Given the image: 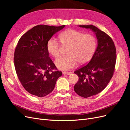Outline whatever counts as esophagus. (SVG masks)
Instances as JSON below:
<instances>
[{"instance_id":"esophagus-1","label":"esophagus","mask_w":130,"mask_h":130,"mask_svg":"<svg viewBox=\"0 0 130 130\" xmlns=\"http://www.w3.org/2000/svg\"><path fill=\"white\" fill-rule=\"evenodd\" d=\"M63 74L70 75V74H71V73H70V72H63Z\"/></svg>"}]
</instances>
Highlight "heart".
I'll return each instance as SVG.
<instances>
[{
  "label": "heart",
  "mask_w": 130,
  "mask_h": 130,
  "mask_svg": "<svg viewBox=\"0 0 130 130\" xmlns=\"http://www.w3.org/2000/svg\"><path fill=\"white\" fill-rule=\"evenodd\" d=\"M59 40L63 46H68V55L56 59L55 65L59 69L68 70L80 64L88 63L95 53L97 41L92 34H85L80 31L68 29L59 35ZM61 46L55 38H50L46 43V50L54 57L60 55Z\"/></svg>",
  "instance_id": "b5f03b06"
}]
</instances>
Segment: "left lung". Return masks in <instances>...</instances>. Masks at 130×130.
Returning <instances> with one entry per match:
<instances>
[{"label":"left lung","mask_w":130,"mask_h":130,"mask_svg":"<svg viewBox=\"0 0 130 130\" xmlns=\"http://www.w3.org/2000/svg\"><path fill=\"white\" fill-rule=\"evenodd\" d=\"M95 32L98 44L88 63L74 72L79 77L74 89L78 95L88 98L103 90L112 78L117 60L116 48L112 39L96 26L79 25Z\"/></svg>","instance_id":"left-lung-1"}]
</instances>
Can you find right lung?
Wrapping results in <instances>:
<instances>
[{"label": "right lung", "mask_w": 130, "mask_h": 130, "mask_svg": "<svg viewBox=\"0 0 130 130\" xmlns=\"http://www.w3.org/2000/svg\"><path fill=\"white\" fill-rule=\"evenodd\" d=\"M64 26L36 25L18 41L13 58L15 72L23 87L32 95H47L62 75L49 56L46 43Z\"/></svg>", "instance_id": "obj_1"}]
</instances>
